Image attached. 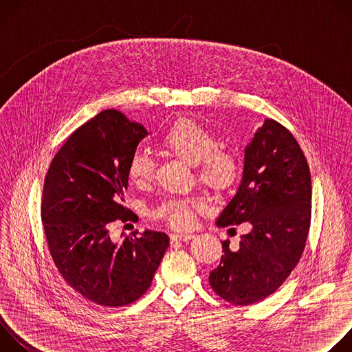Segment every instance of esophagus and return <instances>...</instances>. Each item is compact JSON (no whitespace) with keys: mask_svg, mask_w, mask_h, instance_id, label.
I'll return each instance as SVG.
<instances>
[{"mask_svg":"<svg viewBox=\"0 0 352 352\" xmlns=\"http://www.w3.org/2000/svg\"><path fill=\"white\" fill-rule=\"evenodd\" d=\"M193 238V234H171V241H190Z\"/></svg>","mask_w":352,"mask_h":352,"instance_id":"1","label":"esophagus"}]
</instances>
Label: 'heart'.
<instances>
[{
	"label": "heart",
	"instance_id": "b5f03b06",
	"mask_svg": "<svg viewBox=\"0 0 352 352\" xmlns=\"http://www.w3.org/2000/svg\"><path fill=\"white\" fill-rule=\"evenodd\" d=\"M164 150L190 164L197 181L214 193L228 190L236 181L241 164L231 150L217 147L219 140L212 131L192 120H178L162 136ZM156 166L144 153H135L128 163V177L139 188L155 179ZM197 204L188 199H167L152 210L155 219L175 228H186L193 223Z\"/></svg>",
	"mask_w": 352,
	"mask_h": 352
}]
</instances>
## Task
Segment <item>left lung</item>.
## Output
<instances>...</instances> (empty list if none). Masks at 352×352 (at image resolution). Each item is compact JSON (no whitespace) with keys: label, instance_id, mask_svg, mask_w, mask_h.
<instances>
[{"label":"left lung","instance_id":"1","mask_svg":"<svg viewBox=\"0 0 352 352\" xmlns=\"http://www.w3.org/2000/svg\"><path fill=\"white\" fill-rule=\"evenodd\" d=\"M312 184L307 159L292 133L266 120L245 147L241 184L220 213L219 227L249 223L239 248L223 241L220 265L210 273L213 291L234 305L273 294L304 252L311 226Z\"/></svg>","mask_w":352,"mask_h":352}]
</instances>
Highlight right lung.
<instances>
[{
  "mask_svg": "<svg viewBox=\"0 0 352 352\" xmlns=\"http://www.w3.org/2000/svg\"><path fill=\"white\" fill-rule=\"evenodd\" d=\"M147 135L118 110H104L78 128L58 150L44 179L41 220L52 258L65 281L103 307L135 302L152 284L170 245L166 232L113 241L124 208L128 163Z\"/></svg>",
  "mask_w": 352,
  "mask_h": 352,
  "instance_id": "right-lung-1",
  "label": "right lung"
}]
</instances>
